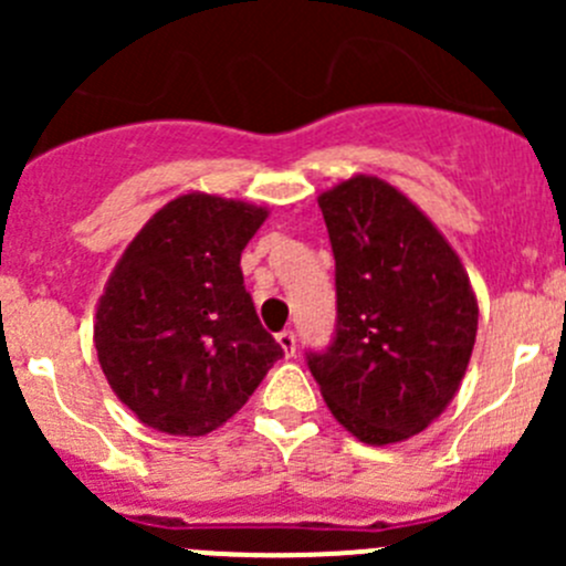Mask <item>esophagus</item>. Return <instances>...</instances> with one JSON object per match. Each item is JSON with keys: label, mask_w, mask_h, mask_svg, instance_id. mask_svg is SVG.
Segmentation results:
<instances>
[{"label": "esophagus", "mask_w": 566, "mask_h": 566, "mask_svg": "<svg viewBox=\"0 0 566 566\" xmlns=\"http://www.w3.org/2000/svg\"><path fill=\"white\" fill-rule=\"evenodd\" d=\"M276 342H279V347L284 350V356H287V358L295 356V334H293V331H282V334L276 336Z\"/></svg>", "instance_id": "obj_1"}]
</instances>
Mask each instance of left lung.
Masks as SVG:
<instances>
[{"mask_svg": "<svg viewBox=\"0 0 566 566\" xmlns=\"http://www.w3.org/2000/svg\"><path fill=\"white\" fill-rule=\"evenodd\" d=\"M336 260V336L310 353L334 419L373 447L408 441L447 410L476 342L479 304L458 251L375 175L317 197Z\"/></svg>", "mask_w": 566, "mask_h": 566, "instance_id": "1", "label": "left lung"}]
</instances>
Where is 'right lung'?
<instances>
[{"mask_svg": "<svg viewBox=\"0 0 566 566\" xmlns=\"http://www.w3.org/2000/svg\"><path fill=\"white\" fill-rule=\"evenodd\" d=\"M268 208L180 193L136 232L95 312L108 386L142 424L199 438L238 413L284 356L243 287Z\"/></svg>", "mask_w": 566, "mask_h": 566, "instance_id": "1", "label": "right lung"}]
</instances>
